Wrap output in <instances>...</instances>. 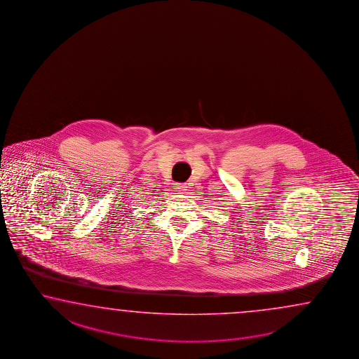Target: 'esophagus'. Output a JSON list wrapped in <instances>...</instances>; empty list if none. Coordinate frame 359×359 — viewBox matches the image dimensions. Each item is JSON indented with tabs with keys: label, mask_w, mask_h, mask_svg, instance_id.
<instances>
[{
	"label": "esophagus",
	"mask_w": 359,
	"mask_h": 359,
	"mask_svg": "<svg viewBox=\"0 0 359 359\" xmlns=\"http://www.w3.org/2000/svg\"><path fill=\"white\" fill-rule=\"evenodd\" d=\"M185 191H187V185L185 184H175L174 185V191H176L177 194H182Z\"/></svg>",
	"instance_id": "obj_1"
}]
</instances>
